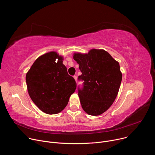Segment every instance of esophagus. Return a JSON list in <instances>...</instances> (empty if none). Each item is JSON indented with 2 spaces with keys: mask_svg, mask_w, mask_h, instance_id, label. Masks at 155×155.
Segmentation results:
<instances>
[{
  "mask_svg": "<svg viewBox=\"0 0 155 155\" xmlns=\"http://www.w3.org/2000/svg\"><path fill=\"white\" fill-rule=\"evenodd\" d=\"M74 79L75 80V81H76V82H77V77L76 75H74Z\"/></svg>",
  "mask_w": 155,
  "mask_h": 155,
  "instance_id": "34e87169",
  "label": "esophagus"
}]
</instances>
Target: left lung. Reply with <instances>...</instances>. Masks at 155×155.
Masks as SVG:
<instances>
[{
	"mask_svg": "<svg viewBox=\"0 0 155 155\" xmlns=\"http://www.w3.org/2000/svg\"><path fill=\"white\" fill-rule=\"evenodd\" d=\"M83 81L78 87V96L84 111L90 115H101L115 101L122 80L120 64L104 50L92 49L87 54L74 53Z\"/></svg>",
	"mask_w": 155,
	"mask_h": 155,
	"instance_id": "8db88e82",
	"label": "left lung"
}]
</instances>
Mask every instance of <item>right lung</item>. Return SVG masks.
Segmentation results:
<instances>
[{"label": "right lung", "mask_w": 155, "mask_h": 155, "mask_svg": "<svg viewBox=\"0 0 155 155\" xmlns=\"http://www.w3.org/2000/svg\"><path fill=\"white\" fill-rule=\"evenodd\" d=\"M62 60L56 52L45 53L35 60L26 74L31 99L47 114L61 112L77 87L75 79L68 74Z\"/></svg>", "instance_id": "add662e5"}]
</instances>
